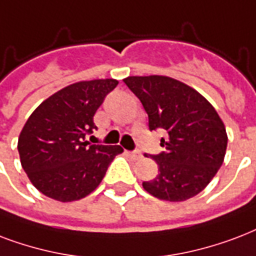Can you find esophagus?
<instances>
[{
	"label": "esophagus",
	"mask_w": 256,
	"mask_h": 256,
	"mask_svg": "<svg viewBox=\"0 0 256 256\" xmlns=\"http://www.w3.org/2000/svg\"><path fill=\"white\" fill-rule=\"evenodd\" d=\"M128 155H130V158H132L134 160L142 159V156L140 150H132V152H128Z\"/></svg>",
	"instance_id": "1"
}]
</instances>
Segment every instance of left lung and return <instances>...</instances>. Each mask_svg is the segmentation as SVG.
Masks as SVG:
<instances>
[{
    "instance_id": "left-lung-1",
    "label": "left lung",
    "mask_w": 256,
    "mask_h": 256,
    "mask_svg": "<svg viewBox=\"0 0 256 256\" xmlns=\"http://www.w3.org/2000/svg\"><path fill=\"white\" fill-rule=\"evenodd\" d=\"M122 81L142 101L150 130L167 132L160 142L166 150L152 156L159 174L142 182L144 190L167 202L198 195L222 167L228 142L215 108L198 90L172 77L130 76Z\"/></svg>"
}]
</instances>
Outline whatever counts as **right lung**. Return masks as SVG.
<instances>
[{
	"instance_id": "obj_1",
	"label": "right lung",
	"mask_w": 256,
	"mask_h": 256,
	"mask_svg": "<svg viewBox=\"0 0 256 256\" xmlns=\"http://www.w3.org/2000/svg\"><path fill=\"white\" fill-rule=\"evenodd\" d=\"M118 84L114 78L78 81L53 93L29 116L17 148L24 171L41 194L62 203L82 199L124 150L85 140L96 130V110Z\"/></svg>"
}]
</instances>
